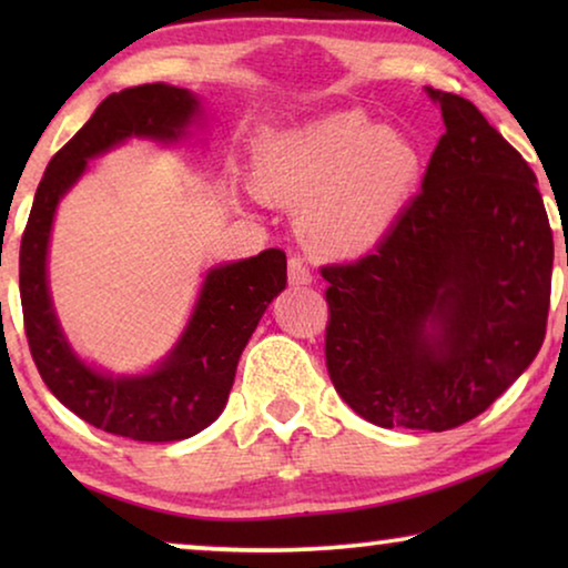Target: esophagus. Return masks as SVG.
<instances>
[{
  "label": "esophagus",
  "instance_id": "obj_1",
  "mask_svg": "<svg viewBox=\"0 0 568 568\" xmlns=\"http://www.w3.org/2000/svg\"><path fill=\"white\" fill-rule=\"evenodd\" d=\"M290 284L292 286L313 284V271H310L305 266V261L297 258V255H294V258H290Z\"/></svg>",
  "mask_w": 568,
  "mask_h": 568
}]
</instances>
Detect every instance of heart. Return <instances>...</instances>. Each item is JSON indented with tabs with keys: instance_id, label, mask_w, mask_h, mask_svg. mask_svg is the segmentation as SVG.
Instances as JSON below:
<instances>
[{
	"instance_id": "heart-1",
	"label": "heart",
	"mask_w": 568,
	"mask_h": 568,
	"mask_svg": "<svg viewBox=\"0 0 568 568\" xmlns=\"http://www.w3.org/2000/svg\"><path fill=\"white\" fill-rule=\"evenodd\" d=\"M416 139L364 111H336L263 146L255 185L302 207L300 224L325 253L352 255L383 240L422 175Z\"/></svg>"
}]
</instances>
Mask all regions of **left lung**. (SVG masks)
<instances>
[{
  "instance_id": "left-lung-1",
  "label": "left lung",
  "mask_w": 568,
  "mask_h": 568,
  "mask_svg": "<svg viewBox=\"0 0 568 568\" xmlns=\"http://www.w3.org/2000/svg\"><path fill=\"white\" fill-rule=\"evenodd\" d=\"M445 134L422 191L359 261L321 268L325 367L367 422L455 429L546 338L554 232L538 178L470 100L426 88Z\"/></svg>"
}]
</instances>
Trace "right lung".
I'll return each mask as SVG.
<instances>
[{
    "label": "right lung",
    "mask_w": 568,
    "mask_h": 568,
    "mask_svg": "<svg viewBox=\"0 0 568 568\" xmlns=\"http://www.w3.org/2000/svg\"><path fill=\"white\" fill-rule=\"evenodd\" d=\"M196 113L193 92L162 82L108 95L51 158L22 232L20 302L36 367L69 410L115 437L175 442L206 429L227 403L247 338L286 286V255L278 247L212 268L183 338L152 375H100L69 348L45 284V253L59 199L84 173L90 158L129 136L178 139Z\"/></svg>",
    "instance_id": "obj_1"
}]
</instances>
